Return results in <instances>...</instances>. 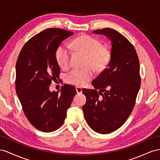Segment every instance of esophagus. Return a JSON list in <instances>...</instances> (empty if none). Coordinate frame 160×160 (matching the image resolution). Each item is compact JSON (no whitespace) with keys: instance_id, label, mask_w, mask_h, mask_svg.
I'll list each match as a JSON object with an SVG mask.
<instances>
[{"instance_id":"esophagus-1","label":"esophagus","mask_w":160,"mask_h":160,"mask_svg":"<svg viewBox=\"0 0 160 160\" xmlns=\"http://www.w3.org/2000/svg\"><path fill=\"white\" fill-rule=\"evenodd\" d=\"M76 92H77L78 94L82 93V88L78 87V86H77V87H76Z\"/></svg>"}]
</instances>
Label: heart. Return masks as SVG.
Masks as SVG:
<instances>
[{
	"mask_svg": "<svg viewBox=\"0 0 160 160\" xmlns=\"http://www.w3.org/2000/svg\"><path fill=\"white\" fill-rule=\"evenodd\" d=\"M76 51L86 55L85 66H90L97 71L105 68L111 60V52L107 47L97 39L88 35H82L76 38L70 45ZM71 51L67 45L59 47L56 52V59L58 65L66 69L70 64ZM93 72L90 68L85 69H73L66 75L67 82L78 86L84 85L92 79Z\"/></svg>",
	"mask_w": 160,
	"mask_h": 160,
	"instance_id": "b5f03b06",
	"label": "heart"
}]
</instances>
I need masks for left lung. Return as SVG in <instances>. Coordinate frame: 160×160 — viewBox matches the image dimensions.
Returning <instances> with one entry per match:
<instances>
[{
    "label": "left lung",
    "mask_w": 160,
    "mask_h": 160,
    "mask_svg": "<svg viewBox=\"0 0 160 160\" xmlns=\"http://www.w3.org/2000/svg\"><path fill=\"white\" fill-rule=\"evenodd\" d=\"M93 33L110 39L111 60L92 81L95 89H83L86 102L82 110L91 129L107 134L124 124L133 111L141 85L139 61L133 45L116 30L104 28Z\"/></svg>",
    "instance_id": "obj_1"
}]
</instances>
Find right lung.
Masks as SVG:
<instances>
[{
	"mask_svg": "<svg viewBox=\"0 0 160 160\" xmlns=\"http://www.w3.org/2000/svg\"><path fill=\"white\" fill-rule=\"evenodd\" d=\"M73 34L58 28L45 29L24 45L18 57L16 92L27 118L41 131L52 132L63 124L76 94L74 86L68 84L62 86L60 93L49 91L52 81L60 73L56 50Z\"/></svg>",
	"mask_w": 160,
	"mask_h": 160,
	"instance_id": "right-lung-1",
	"label": "right lung"
}]
</instances>
